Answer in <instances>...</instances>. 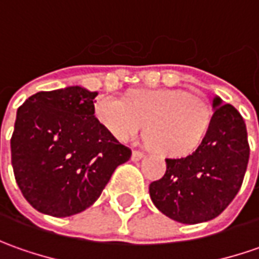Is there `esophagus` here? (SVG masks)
<instances>
[{"instance_id":"34e87169","label":"esophagus","mask_w":259,"mask_h":259,"mask_svg":"<svg viewBox=\"0 0 259 259\" xmlns=\"http://www.w3.org/2000/svg\"><path fill=\"white\" fill-rule=\"evenodd\" d=\"M143 157H144V153H141V151H133L131 160H133V161H140Z\"/></svg>"}]
</instances>
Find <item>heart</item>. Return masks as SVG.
Listing matches in <instances>:
<instances>
[{"instance_id":"1","label":"heart","mask_w":259,"mask_h":259,"mask_svg":"<svg viewBox=\"0 0 259 259\" xmlns=\"http://www.w3.org/2000/svg\"><path fill=\"white\" fill-rule=\"evenodd\" d=\"M95 111L99 122L119 141L133 138L147 126L150 143L165 157L192 154L212 124L210 105L183 89L134 91L128 99L105 95L98 99Z\"/></svg>"}]
</instances>
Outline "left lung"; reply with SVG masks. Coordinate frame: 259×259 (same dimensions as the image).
Wrapping results in <instances>:
<instances>
[{
  "mask_svg": "<svg viewBox=\"0 0 259 259\" xmlns=\"http://www.w3.org/2000/svg\"><path fill=\"white\" fill-rule=\"evenodd\" d=\"M213 109L200 147L187 157L167 158L165 174L150 184L155 207L180 224H200L219 216L244 182L249 160L244 118L218 96Z\"/></svg>",
  "mask_w": 259,
  "mask_h": 259,
  "instance_id": "1",
  "label": "left lung"
}]
</instances>
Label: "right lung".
<instances>
[{
  "label": "right lung",
  "mask_w": 259,
  "mask_h": 259,
  "mask_svg": "<svg viewBox=\"0 0 259 259\" xmlns=\"http://www.w3.org/2000/svg\"><path fill=\"white\" fill-rule=\"evenodd\" d=\"M96 95L82 86L37 92L17 111L11 137L15 182L41 213L83 212L131 157L96 119Z\"/></svg>",
  "instance_id": "1"
}]
</instances>
